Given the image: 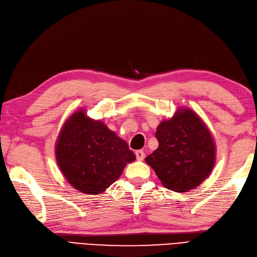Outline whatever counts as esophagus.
Returning a JSON list of instances; mask_svg holds the SVG:
<instances>
[{
    "mask_svg": "<svg viewBox=\"0 0 257 257\" xmlns=\"http://www.w3.org/2000/svg\"><path fill=\"white\" fill-rule=\"evenodd\" d=\"M136 156H137V160L138 161H143L144 159V152L142 150H138L136 151Z\"/></svg>",
    "mask_w": 257,
    "mask_h": 257,
    "instance_id": "1",
    "label": "esophagus"
}]
</instances>
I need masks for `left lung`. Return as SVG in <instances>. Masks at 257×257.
<instances>
[{
    "label": "left lung",
    "instance_id": "left-lung-1",
    "mask_svg": "<svg viewBox=\"0 0 257 257\" xmlns=\"http://www.w3.org/2000/svg\"><path fill=\"white\" fill-rule=\"evenodd\" d=\"M159 141L146 162L164 187L189 191L205 180L215 164V144L209 130L191 109L183 108L162 121L155 133Z\"/></svg>",
    "mask_w": 257,
    "mask_h": 257
}]
</instances>
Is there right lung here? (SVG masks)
Wrapping results in <instances>:
<instances>
[{
  "label": "right lung",
  "mask_w": 257,
  "mask_h": 257,
  "mask_svg": "<svg viewBox=\"0 0 257 257\" xmlns=\"http://www.w3.org/2000/svg\"><path fill=\"white\" fill-rule=\"evenodd\" d=\"M136 160L126 141L102 121L72 114L64 123L56 143V161L78 191L98 194L119 178L124 166Z\"/></svg>",
  "instance_id": "obj_1"
}]
</instances>
